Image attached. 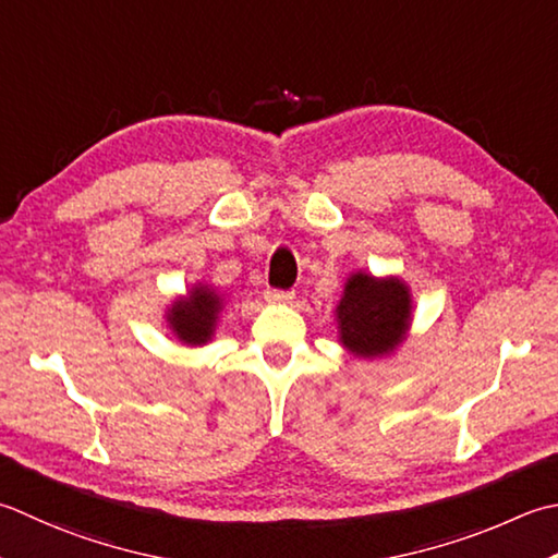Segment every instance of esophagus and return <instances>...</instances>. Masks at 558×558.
Masks as SVG:
<instances>
[{
    "label": "esophagus",
    "mask_w": 558,
    "mask_h": 558,
    "mask_svg": "<svg viewBox=\"0 0 558 558\" xmlns=\"http://www.w3.org/2000/svg\"><path fill=\"white\" fill-rule=\"evenodd\" d=\"M266 300L272 304H288L294 300V292L290 290H266Z\"/></svg>",
    "instance_id": "esophagus-1"
}]
</instances>
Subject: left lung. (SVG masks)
I'll use <instances>...</instances> for the list:
<instances>
[{"mask_svg":"<svg viewBox=\"0 0 558 558\" xmlns=\"http://www.w3.org/2000/svg\"><path fill=\"white\" fill-rule=\"evenodd\" d=\"M341 343L357 357L391 353L411 322V294L399 278L377 280L367 272L348 278L336 307Z\"/></svg>","mask_w":558,"mask_h":558,"instance_id":"left-lung-1","label":"left lung"}]
</instances>
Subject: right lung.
Returning <instances> with one entry per match:
<instances>
[{"mask_svg":"<svg viewBox=\"0 0 558 558\" xmlns=\"http://www.w3.org/2000/svg\"><path fill=\"white\" fill-rule=\"evenodd\" d=\"M222 310V298L213 288L198 286L189 292V298L171 304L167 322L179 336V341L189 345H203L213 338L217 314Z\"/></svg>","mask_w":558,"mask_h":558,"instance_id":"right-lung-1","label":"right lung"}]
</instances>
